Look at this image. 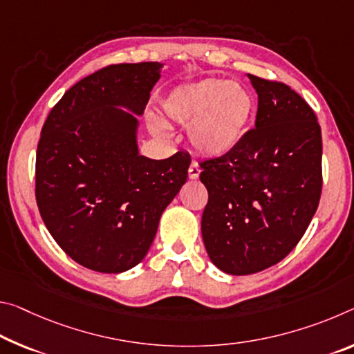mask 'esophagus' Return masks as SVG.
I'll return each mask as SVG.
<instances>
[{
    "instance_id": "esophagus-1",
    "label": "esophagus",
    "mask_w": 354,
    "mask_h": 354,
    "mask_svg": "<svg viewBox=\"0 0 354 354\" xmlns=\"http://www.w3.org/2000/svg\"><path fill=\"white\" fill-rule=\"evenodd\" d=\"M200 176V167L198 164H195V162H192L189 167V178L190 179H197Z\"/></svg>"
}]
</instances>
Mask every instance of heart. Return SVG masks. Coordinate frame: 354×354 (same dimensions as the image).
<instances>
[{"mask_svg":"<svg viewBox=\"0 0 354 354\" xmlns=\"http://www.w3.org/2000/svg\"><path fill=\"white\" fill-rule=\"evenodd\" d=\"M254 115L248 88L223 78H206L175 88L162 102L165 122L189 124L187 137L198 153L222 157L238 147Z\"/></svg>","mask_w":354,"mask_h":354,"instance_id":"1","label":"heart"}]
</instances>
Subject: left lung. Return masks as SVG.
<instances>
[{"instance_id": "1", "label": "left lung", "mask_w": 354, "mask_h": 354, "mask_svg": "<svg viewBox=\"0 0 354 354\" xmlns=\"http://www.w3.org/2000/svg\"><path fill=\"white\" fill-rule=\"evenodd\" d=\"M258 94L255 129L227 156L201 164L207 189L201 236L211 261L248 276L299 243L322 195V129L298 93L248 74Z\"/></svg>"}]
</instances>
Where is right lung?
Segmentation results:
<instances>
[{
	"label": "right lung",
	"mask_w": 354,
	"mask_h": 354,
	"mask_svg": "<svg viewBox=\"0 0 354 354\" xmlns=\"http://www.w3.org/2000/svg\"><path fill=\"white\" fill-rule=\"evenodd\" d=\"M162 67L106 66L67 89L44 122L36 154L39 212L59 248L93 271L137 266L187 179V153L164 160L138 153L135 115H143Z\"/></svg>",
	"instance_id": "obj_1"
}]
</instances>
